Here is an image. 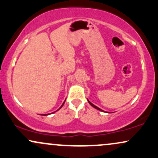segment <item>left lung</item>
<instances>
[{"label": "left lung", "instance_id": "1", "mask_svg": "<svg viewBox=\"0 0 158 158\" xmlns=\"http://www.w3.org/2000/svg\"><path fill=\"white\" fill-rule=\"evenodd\" d=\"M88 102H89V104L90 105V106H91L92 107H94V108H96V109H97V110H100V111H104V110H102V109H100V108H98V107L97 106H94V104H92V103L91 102H90V101L89 100H88ZM107 113H108V112H107Z\"/></svg>", "mask_w": 158, "mask_h": 158}]
</instances>
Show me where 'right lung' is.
Masks as SVG:
<instances>
[{
  "label": "right lung",
  "instance_id": "obj_1",
  "mask_svg": "<svg viewBox=\"0 0 158 158\" xmlns=\"http://www.w3.org/2000/svg\"><path fill=\"white\" fill-rule=\"evenodd\" d=\"M64 102H65V101H64ZM64 102H63V104H62V105H61V107H60V108H59V109H58V110H59V109H60V108H61V107H62L63 106H64ZM53 113H54V112H53ZM42 115H43V116H47V115H49V114H42Z\"/></svg>",
  "mask_w": 158,
  "mask_h": 158
}]
</instances>
